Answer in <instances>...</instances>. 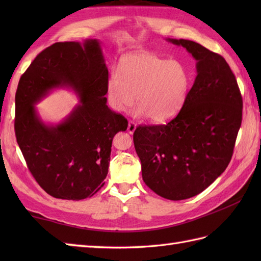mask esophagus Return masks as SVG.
I'll list each match as a JSON object with an SVG mask.
<instances>
[{
	"label": "esophagus",
	"instance_id": "1",
	"mask_svg": "<svg viewBox=\"0 0 261 261\" xmlns=\"http://www.w3.org/2000/svg\"><path fill=\"white\" fill-rule=\"evenodd\" d=\"M136 127H137V125H136L135 122L129 121V123H127V132H129L130 135L134 134L135 130H136Z\"/></svg>",
	"mask_w": 261,
	"mask_h": 261
}]
</instances>
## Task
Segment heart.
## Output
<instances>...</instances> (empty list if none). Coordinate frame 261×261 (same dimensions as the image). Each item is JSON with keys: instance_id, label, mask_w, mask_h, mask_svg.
Segmentation results:
<instances>
[{"instance_id": "1", "label": "heart", "mask_w": 261, "mask_h": 261, "mask_svg": "<svg viewBox=\"0 0 261 261\" xmlns=\"http://www.w3.org/2000/svg\"><path fill=\"white\" fill-rule=\"evenodd\" d=\"M188 75L175 60L152 53H134L120 60L119 74L107 82V97L111 108L123 112L138 105L135 113L163 123L178 112L188 92Z\"/></svg>"}]
</instances>
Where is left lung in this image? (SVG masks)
Segmentation results:
<instances>
[{"label": "left lung", "instance_id": "obj_1", "mask_svg": "<svg viewBox=\"0 0 261 261\" xmlns=\"http://www.w3.org/2000/svg\"><path fill=\"white\" fill-rule=\"evenodd\" d=\"M197 60L181 110L166 124L139 125L134 143L142 179L159 196L180 201L207 188L228 167L242 121V96L225 59L185 39H167Z\"/></svg>", "mask_w": 261, "mask_h": 261}]
</instances>
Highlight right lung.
<instances>
[{
	"mask_svg": "<svg viewBox=\"0 0 261 261\" xmlns=\"http://www.w3.org/2000/svg\"><path fill=\"white\" fill-rule=\"evenodd\" d=\"M109 71L99 42H56L22 74L15 93L14 131L33 178L49 195L80 201L104 185L113 137L127 121L107 105ZM69 86L81 104L62 124L45 125L34 104L53 88Z\"/></svg>",
	"mask_w": 261,
	"mask_h": 261,
	"instance_id": "obj_1",
	"label": "right lung"
}]
</instances>
